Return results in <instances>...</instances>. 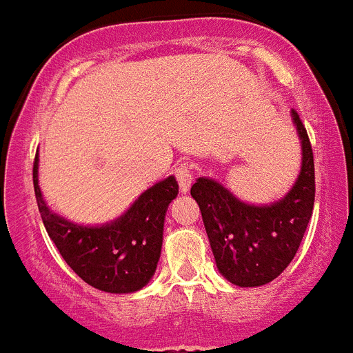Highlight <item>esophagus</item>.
Wrapping results in <instances>:
<instances>
[{"label":"esophagus","instance_id":"34e87169","mask_svg":"<svg viewBox=\"0 0 353 353\" xmlns=\"http://www.w3.org/2000/svg\"><path fill=\"white\" fill-rule=\"evenodd\" d=\"M192 174H194L192 166L191 164H185V162L180 164V166L176 168V171H174V176H176V182H179L180 191L182 192L189 191V187H191L192 183Z\"/></svg>","mask_w":353,"mask_h":353}]
</instances>
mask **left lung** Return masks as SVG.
Here are the masks:
<instances>
[{
    "mask_svg": "<svg viewBox=\"0 0 353 353\" xmlns=\"http://www.w3.org/2000/svg\"><path fill=\"white\" fill-rule=\"evenodd\" d=\"M302 145L297 182L272 205H249L212 179L191 187L203 217L219 272L236 286H261L276 279L293 260L314 205L313 150L297 111L292 109Z\"/></svg>",
    "mask_w": 353,
    "mask_h": 353,
    "instance_id": "obj_1",
    "label": "left lung"
}]
</instances>
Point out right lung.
<instances>
[{
	"label": "right lung",
	"instance_id": "1",
	"mask_svg": "<svg viewBox=\"0 0 353 353\" xmlns=\"http://www.w3.org/2000/svg\"><path fill=\"white\" fill-rule=\"evenodd\" d=\"M33 185L43 226L84 283L108 293H132L148 285L161 258L166 210L179 194L174 176L146 189L125 214L102 226L74 224L48 207L39 187V154Z\"/></svg>",
	"mask_w": 353,
	"mask_h": 353
}]
</instances>
